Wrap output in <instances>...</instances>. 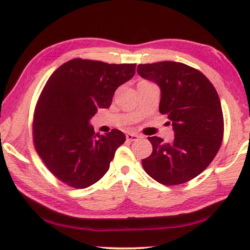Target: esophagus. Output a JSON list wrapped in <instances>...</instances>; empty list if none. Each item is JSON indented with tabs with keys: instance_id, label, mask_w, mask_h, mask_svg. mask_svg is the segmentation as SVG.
I'll list each match as a JSON object with an SVG mask.
<instances>
[{
	"instance_id": "esophagus-1",
	"label": "esophagus",
	"mask_w": 250,
	"mask_h": 250,
	"mask_svg": "<svg viewBox=\"0 0 250 250\" xmlns=\"http://www.w3.org/2000/svg\"><path fill=\"white\" fill-rule=\"evenodd\" d=\"M125 137H126V140H128V141H138L141 138L138 135H136V133H132V132L126 133Z\"/></svg>"
}]
</instances>
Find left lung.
I'll return each instance as SVG.
<instances>
[{"instance_id":"8db88e82","label":"left lung","mask_w":250,"mask_h":250,"mask_svg":"<svg viewBox=\"0 0 250 250\" xmlns=\"http://www.w3.org/2000/svg\"><path fill=\"white\" fill-rule=\"evenodd\" d=\"M138 74L161 88L159 112L174 130L173 143L149 137L152 152L143 159L149 176L165 185L183 184L203 172L217 155L223 138L219 95L200 70L182 62L138 65Z\"/></svg>"}]
</instances>
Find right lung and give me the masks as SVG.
<instances>
[{"instance_id": "obj_1", "label": "right lung", "mask_w": 250, "mask_h": 250, "mask_svg": "<svg viewBox=\"0 0 250 250\" xmlns=\"http://www.w3.org/2000/svg\"><path fill=\"white\" fill-rule=\"evenodd\" d=\"M136 64L72 59L53 73L33 117V143L47 168L62 183L86 188L109 170L125 141L120 130L94 132L89 120L107 109L120 85L131 80Z\"/></svg>"}]
</instances>
